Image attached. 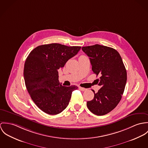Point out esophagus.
Returning a JSON list of instances; mask_svg holds the SVG:
<instances>
[{
    "label": "esophagus",
    "instance_id": "34e87169",
    "mask_svg": "<svg viewBox=\"0 0 148 148\" xmlns=\"http://www.w3.org/2000/svg\"><path fill=\"white\" fill-rule=\"evenodd\" d=\"M79 88L82 91H86L87 89L86 88H83V87H79Z\"/></svg>",
    "mask_w": 148,
    "mask_h": 148
}]
</instances>
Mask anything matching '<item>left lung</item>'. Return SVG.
I'll return each instance as SVG.
<instances>
[{
	"instance_id": "left-lung-1",
	"label": "left lung",
	"mask_w": 148,
	"mask_h": 148,
	"mask_svg": "<svg viewBox=\"0 0 148 148\" xmlns=\"http://www.w3.org/2000/svg\"><path fill=\"white\" fill-rule=\"evenodd\" d=\"M82 49L89 57L94 73L100 75L97 80L101 87L97 93L92 90L94 97L87 102V106L95 115H106L121 99L127 79L125 67L120 54L114 48L96 44Z\"/></svg>"
}]
</instances>
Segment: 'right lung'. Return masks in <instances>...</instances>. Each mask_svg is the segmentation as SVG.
<instances>
[{
  "label": "right lung",
  "mask_w": 148,
  "mask_h": 148,
  "mask_svg": "<svg viewBox=\"0 0 148 148\" xmlns=\"http://www.w3.org/2000/svg\"><path fill=\"white\" fill-rule=\"evenodd\" d=\"M81 48L57 43L42 45L27 58L24 68L25 86L34 103L43 112L57 115L68 106L72 92L78 87L63 86L58 80V70Z\"/></svg>",
  "instance_id": "1"
}]
</instances>
